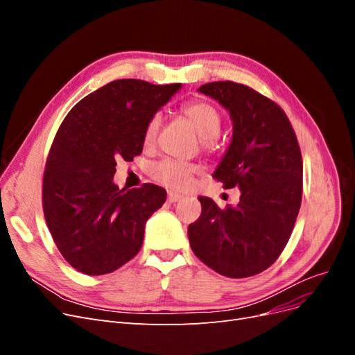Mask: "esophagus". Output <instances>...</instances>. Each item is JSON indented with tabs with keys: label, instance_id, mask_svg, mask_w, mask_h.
Here are the masks:
<instances>
[{
	"label": "esophagus",
	"instance_id": "34e87169",
	"mask_svg": "<svg viewBox=\"0 0 355 355\" xmlns=\"http://www.w3.org/2000/svg\"><path fill=\"white\" fill-rule=\"evenodd\" d=\"M182 198V196L180 194H176V192H168V197H167V200L170 201V202H176V201H179Z\"/></svg>",
	"mask_w": 355,
	"mask_h": 355
}]
</instances>
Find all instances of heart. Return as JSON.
Returning a JSON list of instances; mask_svg holds the SVG:
<instances>
[{"label":"heart","instance_id":"obj_1","mask_svg":"<svg viewBox=\"0 0 355 355\" xmlns=\"http://www.w3.org/2000/svg\"><path fill=\"white\" fill-rule=\"evenodd\" d=\"M185 116L189 123L194 125L198 136L204 144H210L211 139L216 137L222 128V116L219 111L207 102H191L184 108ZM161 125V115L155 114L148 121L145 128V144H153L157 137V133ZM197 167L185 161H179L173 158H164L155 163L151 168L153 178L168 188L182 189L188 187L192 175L196 173Z\"/></svg>","mask_w":355,"mask_h":355}]
</instances>
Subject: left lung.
I'll list each match as a JSON object with an SVG mask.
<instances>
[{"label":"left lung","instance_id":"1","mask_svg":"<svg viewBox=\"0 0 355 355\" xmlns=\"http://www.w3.org/2000/svg\"><path fill=\"white\" fill-rule=\"evenodd\" d=\"M198 92L230 114L231 144L213 176L241 196L225 210L198 197L201 216L188 227L191 249L220 275L252 277L277 261L292 234L302 201V155L287 115L261 93L234 81Z\"/></svg>","mask_w":355,"mask_h":355}]
</instances>
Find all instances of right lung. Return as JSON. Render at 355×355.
I'll return each instance as SVG.
<instances>
[{"label": "right lung", "instance_id": "add662e5", "mask_svg": "<svg viewBox=\"0 0 355 355\" xmlns=\"http://www.w3.org/2000/svg\"><path fill=\"white\" fill-rule=\"evenodd\" d=\"M180 87L116 80L63 120L47 158L42 207L59 252L77 271L110 274L141 250L146 220L167 192L153 184L120 189L115 166L142 154L148 121Z\"/></svg>", "mask_w": 355, "mask_h": 355}]
</instances>
